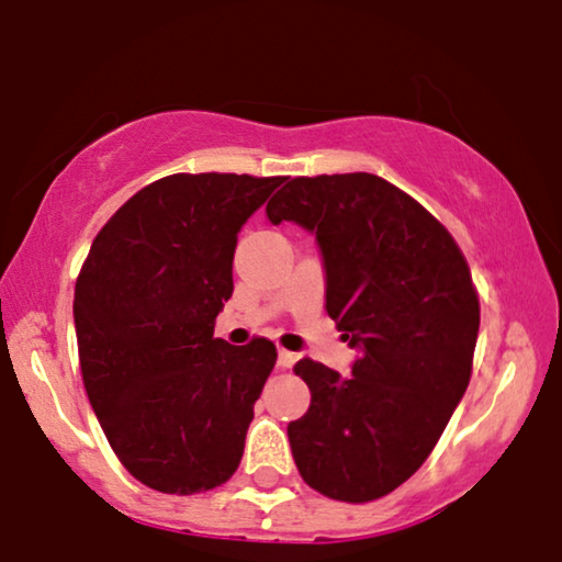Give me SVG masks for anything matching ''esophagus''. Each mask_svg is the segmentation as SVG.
<instances>
[{
	"label": "esophagus",
	"instance_id": "1",
	"mask_svg": "<svg viewBox=\"0 0 562 562\" xmlns=\"http://www.w3.org/2000/svg\"><path fill=\"white\" fill-rule=\"evenodd\" d=\"M295 360H297L295 352L282 350V347H280V350H277V366H280V368H290V366L295 363Z\"/></svg>",
	"mask_w": 562,
	"mask_h": 562
}]
</instances>
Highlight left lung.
<instances>
[{
	"label": "left lung",
	"instance_id": "1",
	"mask_svg": "<svg viewBox=\"0 0 562 562\" xmlns=\"http://www.w3.org/2000/svg\"><path fill=\"white\" fill-rule=\"evenodd\" d=\"M269 223L314 233L326 314L358 350L352 375L303 358L311 407L288 425L297 472L326 498H383L423 467L467 392L480 301L451 233L373 173L288 179Z\"/></svg>",
	"mask_w": 562,
	"mask_h": 562
}]
</instances>
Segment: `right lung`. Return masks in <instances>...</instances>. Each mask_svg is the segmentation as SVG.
<instances>
[{
  "mask_svg": "<svg viewBox=\"0 0 562 562\" xmlns=\"http://www.w3.org/2000/svg\"><path fill=\"white\" fill-rule=\"evenodd\" d=\"M282 176L173 173L139 189L92 240L75 285L85 392L142 485L194 495L233 477L277 350L215 337L238 231Z\"/></svg>",
  "mask_w": 562,
  "mask_h": 562,
  "instance_id": "1",
  "label": "right lung"
}]
</instances>
